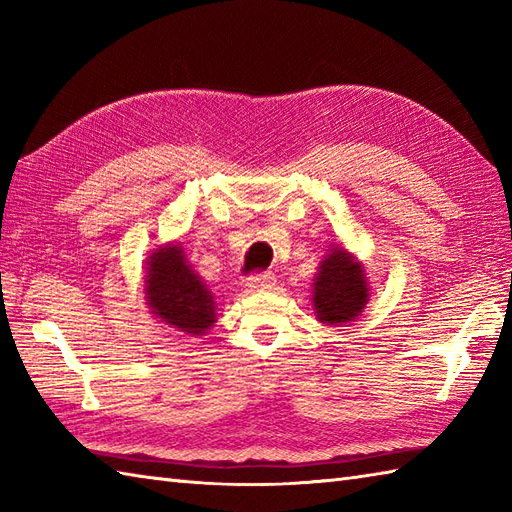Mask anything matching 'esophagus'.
Instances as JSON below:
<instances>
[{
    "label": "esophagus",
    "mask_w": 512,
    "mask_h": 512,
    "mask_svg": "<svg viewBox=\"0 0 512 512\" xmlns=\"http://www.w3.org/2000/svg\"><path fill=\"white\" fill-rule=\"evenodd\" d=\"M277 284V277H275V273H257V275H250L248 279H246V288L250 290V292H262V290H270Z\"/></svg>",
    "instance_id": "obj_1"
}]
</instances>
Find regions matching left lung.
<instances>
[{
    "label": "left lung",
    "instance_id": "8db88e82",
    "mask_svg": "<svg viewBox=\"0 0 512 512\" xmlns=\"http://www.w3.org/2000/svg\"><path fill=\"white\" fill-rule=\"evenodd\" d=\"M367 301L369 288L363 264L343 246H332L314 277L312 306L317 319L328 325L350 323L361 317Z\"/></svg>",
    "mask_w": 512,
    "mask_h": 512
}]
</instances>
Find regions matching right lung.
Returning a JSON list of instances; mask_svg holds the SVG:
<instances>
[{
    "label": "right lung",
    "instance_id": "right-lung-1",
    "mask_svg": "<svg viewBox=\"0 0 512 512\" xmlns=\"http://www.w3.org/2000/svg\"><path fill=\"white\" fill-rule=\"evenodd\" d=\"M145 299L151 314L178 332L202 336L215 323L213 295L187 264L180 244H167L149 255Z\"/></svg>",
    "mask_w": 512,
    "mask_h": 512
}]
</instances>
